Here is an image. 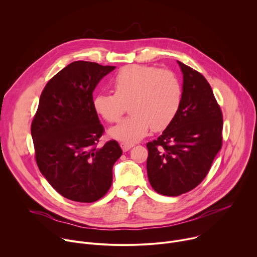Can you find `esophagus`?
Returning a JSON list of instances; mask_svg holds the SVG:
<instances>
[{
  "label": "esophagus",
  "mask_w": 257,
  "mask_h": 257,
  "mask_svg": "<svg viewBox=\"0 0 257 257\" xmlns=\"http://www.w3.org/2000/svg\"><path fill=\"white\" fill-rule=\"evenodd\" d=\"M120 145H121V149L123 152H128L134 146L132 143H126V142H121Z\"/></svg>",
  "instance_id": "obj_1"
}]
</instances>
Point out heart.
Returning <instances> with one entry per match:
<instances>
[{
  "label": "heart",
  "instance_id": "1",
  "mask_svg": "<svg viewBox=\"0 0 257 257\" xmlns=\"http://www.w3.org/2000/svg\"><path fill=\"white\" fill-rule=\"evenodd\" d=\"M111 85L115 93L100 92L92 100L96 114L105 121H119L129 103L130 116L108 129L114 139L134 143L142 139L151 127L165 129L176 117L182 100V87L169 70L131 65L122 68Z\"/></svg>",
  "mask_w": 257,
  "mask_h": 257
}]
</instances>
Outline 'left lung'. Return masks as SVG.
I'll return each instance as SVG.
<instances>
[{
  "instance_id": "8db88e82",
  "label": "left lung",
  "mask_w": 257,
  "mask_h": 257,
  "mask_svg": "<svg viewBox=\"0 0 257 257\" xmlns=\"http://www.w3.org/2000/svg\"><path fill=\"white\" fill-rule=\"evenodd\" d=\"M183 74L182 100L163 134L146 144L151 185L160 194L178 196L195 188L222 148L223 115L209 83L177 61Z\"/></svg>"
}]
</instances>
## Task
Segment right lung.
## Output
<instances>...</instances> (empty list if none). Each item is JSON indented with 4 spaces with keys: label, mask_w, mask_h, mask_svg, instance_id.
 <instances>
[{
    "label": "right lung",
    "mask_w": 257,
    "mask_h": 257,
    "mask_svg": "<svg viewBox=\"0 0 257 257\" xmlns=\"http://www.w3.org/2000/svg\"><path fill=\"white\" fill-rule=\"evenodd\" d=\"M115 68L85 61L66 66L43 90L31 124L41 173L57 192L73 201L101 198L122 156L115 140L96 146L103 127L92 105L95 87Z\"/></svg>",
    "instance_id": "obj_1"
}]
</instances>
